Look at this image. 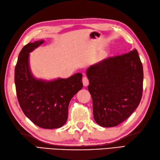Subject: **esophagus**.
<instances>
[{
	"label": "esophagus",
	"mask_w": 160,
	"mask_h": 160,
	"mask_svg": "<svg viewBox=\"0 0 160 160\" xmlns=\"http://www.w3.org/2000/svg\"><path fill=\"white\" fill-rule=\"evenodd\" d=\"M82 83L84 87H87L88 86V84H89V80H88V78L86 76H84L82 78Z\"/></svg>",
	"instance_id": "esophagus-1"
}]
</instances>
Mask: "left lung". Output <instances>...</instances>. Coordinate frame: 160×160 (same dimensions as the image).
<instances>
[{
    "label": "left lung",
    "instance_id": "8db88e82",
    "mask_svg": "<svg viewBox=\"0 0 160 160\" xmlns=\"http://www.w3.org/2000/svg\"><path fill=\"white\" fill-rule=\"evenodd\" d=\"M94 120L113 127L130 116L140 104L143 91V67L137 49L108 58L87 70Z\"/></svg>",
    "mask_w": 160,
    "mask_h": 160
}]
</instances>
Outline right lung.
Masks as SVG:
<instances>
[{
  "label": "right lung",
  "instance_id": "right-lung-1",
  "mask_svg": "<svg viewBox=\"0 0 160 160\" xmlns=\"http://www.w3.org/2000/svg\"><path fill=\"white\" fill-rule=\"evenodd\" d=\"M44 42L28 43L19 53L15 67L16 95L27 117L43 128H60L66 123L70 101L83 87L82 74L78 73L68 78L47 81L36 79L30 70L29 53Z\"/></svg>",
  "mask_w": 160,
  "mask_h": 160
}]
</instances>
